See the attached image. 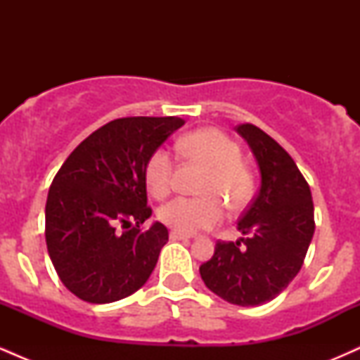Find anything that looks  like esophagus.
<instances>
[{"label": "esophagus", "mask_w": 360, "mask_h": 360, "mask_svg": "<svg viewBox=\"0 0 360 360\" xmlns=\"http://www.w3.org/2000/svg\"><path fill=\"white\" fill-rule=\"evenodd\" d=\"M169 238H171V240H183V242H188L189 240L188 235H183V233H179V232H171V233H169Z\"/></svg>", "instance_id": "1"}]
</instances>
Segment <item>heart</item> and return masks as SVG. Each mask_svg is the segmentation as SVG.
Wrapping results in <instances>:
<instances>
[{"label":"heart","mask_w":360,"mask_h":360,"mask_svg":"<svg viewBox=\"0 0 360 360\" xmlns=\"http://www.w3.org/2000/svg\"><path fill=\"white\" fill-rule=\"evenodd\" d=\"M179 152L206 169L201 194L205 198H176L157 212L164 225L179 233L212 229L221 220L223 205L238 210L252 194V179L242 166V150L232 139L214 128L193 131L179 142ZM146 184L154 198H166L174 184V159L167 148H157L146 164Z\"/></svg>","instance_id":"1"}]
</instances>
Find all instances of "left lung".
I'll use <instances>...</instances> for the list:
<instances>
[{
    "label": "left lung",
    "mask_w": 360,
    "mask_h": 360,
    "mask_svg": "<svg viewBox=\"0 0 360 360\" xmlns=\"http://www.w3.org/2000/svg\"><path fill=\"white\" fill-rule=\"evenodd\" d=\"M235 130L255 157L260 189L238 220L243 237L218 242L200 274L221 300L259 307L286 289L303 266L315 233L313 200L295 160L274 139L250 123Z\"/></svg>",
    "instance_id": "obj_1"
}]
</instances>
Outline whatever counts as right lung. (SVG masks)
Instances as JSON below:
<instances>
[{
    "label": "right lung",
    "mask_w": 360,
    "mask_h": 360,
    "mask_svg": "<svg viewBox=\"0 0 360 360\" xmlns=\"http://www.w3.org/2000/svg\"><path fill=\"white\" fill-rule=\"evenodd\" d=\"M184 125L176 117L106 123L72 150L53 177L45 205V240L64 286L88 303H113L150 278L169 240L150 218L146 164ZM127 230L120 233L117 225Z\"/></svg>",
    "instance_id": "obj_1"
}]
</instances>
